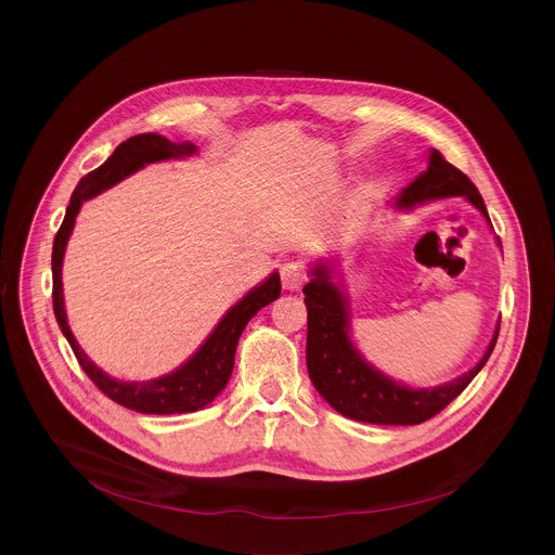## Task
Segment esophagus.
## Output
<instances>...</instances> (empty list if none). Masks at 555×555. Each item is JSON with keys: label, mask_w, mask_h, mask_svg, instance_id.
Instances as JSON below:
<instances>
[{"label": "esophagus", "mask_w": 555, "mask_h": 555, "mask_svg": "<svg viewBox=\"0 0 555 555\" xmlns=\"http://www.w3.org/2000/svg\"><path fill=\"white\" fill-rule=\"evenodd\" d=\"M305 281V270L300 263L296 261H287L281 266V283H283V289L287 292H296Z\"/></svg>", "instance_id": "esophagus-1"}]
</instances>
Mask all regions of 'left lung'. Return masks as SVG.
Here are the masks:
<instances>
[{"instance_id": "1", "label": "left lung", "mask_w": 555, "mask_h": 555, "mask_svg": "<svg viewBox=\"0 0 555 555\" xmlns=\"http://www.w3.org/2000/svg\"><path fill=\"white\" fill-rule=\"evenodd\" d=\"M463 197L488 223L490 215L481 193L437 149L428 153V169L420 173L388 206L413 210L417 206ZM501 246V242H499ZM311 281L302 287L307 305V373L323 400L340 415L379 426H415L443 411L474 379L494 351L501 321L481 356L463 375L428 388H413L373 366L349 336V296L338 278V261L321 259L309 268Z\"/></svg>"}]
</instances>
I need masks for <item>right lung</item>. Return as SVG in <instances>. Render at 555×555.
Segmentation results:
<instances>
[{
	"label": "right lung",
	"mask_w": 555,
	"mask_h": 555,
	"mask_svg": "<svg viewBox=\"0 0 555 555\" xmlns=\"http://www.w3.org/2000/svg\"><path fill=\"white\" fill-rule=\"evenodd\" d=\"M197 153V146L191 142H171L165 135L157 133H140L122 144L116 146V151L107 157L99 169L88 173L78 186L74 189L69 197V206L65 210V219L54 236L52 246V302H54V315L56 323L67 338L78 364L90 375V379L107 395L116 404L131 409L135 413L144 415H176V413H195L204 406H208L217 395L225 388L232 366H234V353L236 345H240V336L244 334L246 325L250 323L253 315L276 300L281 296V279L279 272H272L263 283L255 285L240 302L232 305L223 319L217 323V327L210 332V336L202 343V347L176 371L144 379V382H122L112 375H107L103 369H99L88 353L78 347L65 313V300H63V257L69 234L74 230V221L78 210H81L83 202L101 195L103 191L116 186L125 178L133 176L135 171L144 169L146 165L163 163V160H180V157H191Z\"/></svg>",
	"instance_id": "right-lung-1"
}]
</instances>
